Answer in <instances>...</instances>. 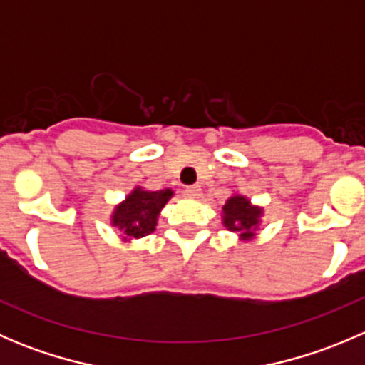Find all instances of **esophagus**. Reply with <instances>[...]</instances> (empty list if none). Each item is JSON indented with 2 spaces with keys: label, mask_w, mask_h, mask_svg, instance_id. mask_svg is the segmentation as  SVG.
<instances>
[{
  "label": "esophagus",
  "mask_w": 365,
  "mask_h": 365,
  "mask_svg": "<svg viewBox=\"0 0 365 365\" xmlns=\"http://www.w3.org/2000/svg\"><path fill=\"white\" fill-rule=\"evenodd\" d=\"M185 194L190 197H200L201 196V187L200 185H187Z\"/></svg>",
  "instance_id": "34e87169"
}]
</instances>
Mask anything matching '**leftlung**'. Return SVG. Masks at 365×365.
<instances>
[{"instance_id":"1","label":"left lung","mask_w":365,"mask_h":365,"mask_svg":"<svg viewBox=\"0 0 365 365\" xmlns=\"http://www.w3.org/2000/svg\"><path fill=\"white\" fill-rule=\"evenodd\" d=\"M224 226L231 231H238L242 237H251L252 230L259 220L261 210L249 205L242 196H235L224 205Z\"/></svg>"}]
</instances>
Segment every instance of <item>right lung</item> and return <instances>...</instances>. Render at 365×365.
Wrapping results in <instances>:
<instances>
[{
	"mask_svg": "<svg viewBox=\"0 0 365 365\" xmlns=\"http://www.w3.org/2000/svg\"><path fill=\"white\" fill-rule=\"evenodd\" d=\"M173 196V190H141L135 189L130 196L116 208L113 224L123 230L125 237L141 238L153 233L157 226L159 212Z\"/></svg>",
	"mask_w": 365,
	"mask_h": 365,
	"instance_id": "right-lung-1",
	"label": "right lung"
}]
</instances>
